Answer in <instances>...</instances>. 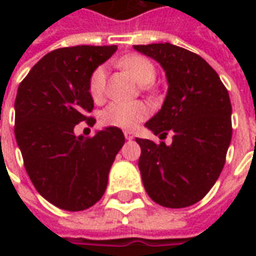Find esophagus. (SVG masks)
<instances>
[{
	"label": "esophagus",
	"instance_id": "34e87169",
	"mask_svg": "<svg viewBox=\"0 0 256 256\" xmlns=\"http://www.w3.org/2000/svg\"><path fill=\"white\" fill-rule=\"evenodd\" d=\"M124 138L126 140H128V141H130V140H133L134 138V133L133 132H124Z\"/></svg>",
	"mask_w": 256,
	"mask_h": 256
}]
</instances>
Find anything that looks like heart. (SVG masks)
<instances>
[{
    "mask_svg": "<svg viewBox=\"0 0 256 256\" xmlns=\"http://www.w3.org/2000/svg\"><path fill=\"white\" fill-rule=\"evenodd\" d=\"M122 66L140 84H148L155 79L156 71L154 64L148 58L140 54H130L120 60ZM106 72V68L100 66L92 74L89 82L90 96L94 100H100L104 94ZM150 110L142 102H120L115 101L101 112V123L106 126L119 128H134L141 120L148 116Z\"/></svg>",
    "mask_w": 256,
    "mask_h": 256,
    "instance_id": "heart-1",
    "label": "heart"
}]
</instances>
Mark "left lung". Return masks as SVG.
<instances>
[{
    "label": "left lung",
    "mask_w": 256,
    "mask_h": 256,
    "mask_svg": "<svg viewBox=\"0 0 256 256\" xmlns=\"http://www.w3.org/2000/svg\"><path fill=\"white\" fill-rule=\"evenodd\" d=\"M160 64L167 79L163 106L145 128L172 142L136 138L146 193L167 208H184L208 193L220 177L232 140V104L218 74L204 58L172 44L134 45Z\"/></svg>",
    "instance_id": "8db88e82"
}]
</instances>
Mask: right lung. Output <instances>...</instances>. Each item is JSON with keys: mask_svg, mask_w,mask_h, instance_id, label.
I'll return each instance as SVG.
<instances>
[{"mask_svg": "<svg viewBox=\"0 0 256 256\" xmlns=\"http://www.w3.org/2000/svg\"><path fill=\"white\" fill-rule=\"evenodd\" d=\"M116 45L62 48L48 53L19 84L14 100V137L26 172L42 198L58 208L82 211L106 192L115 156L124 144L118 128L94 137L75 136L74 128L93 110L90 76Z\"/></svg>", "mask_w": 256, "mask_h": 256, "instance_id": "1", "label": "right lung"}]
</instances>
